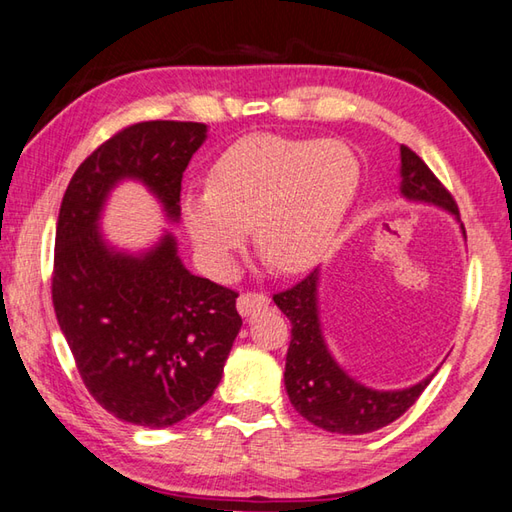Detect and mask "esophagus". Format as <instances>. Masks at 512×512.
<instances>
[{
    "mask_svg": "<svg viewBox=\"0 0 512 512\" xmlns=\"http://www.w3.org/2000/svg\"><path fill=\"white\" fill-rule=\"evenodd\" d=\"M270 299L264 293H242L237 297V310L239 315H257L259 310H264L268 306Z\"/></svg>",
    "mask_w": 512,
    "mask_h": 512,
    "instance_id": "obj_1",
    "label": "esophagus"
}]
</instances>
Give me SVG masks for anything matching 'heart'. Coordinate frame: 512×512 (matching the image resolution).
Listing matches in <instances>:
<instances>
[{
	"instance_id": "b5f03b06",
	"label": "heart",
	"mask_w": 512,
	"mask_h": 512,
	"mask_svg": "<svg viewBox=\"0 0 512 512\" xmlns=\"http://www.w3.org/2000/svg\"><path fill=\"white\" fill-rule=\"evenodd\" d=\"M357 186L359 162L339 139L250 135L217 159L208 190L184 197V226L217 277L233 268L248 224L270 266L299 273L324 255Z\"/></svg>"
}]
</instances>
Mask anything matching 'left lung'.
<instances>
[{
	"instance_id": "8db88e82",
	"label": "left lung",
	"mask_w": 512,
	"mask_h": 512,
	"mask_svg": "<svg viewBox=\"0 0 512 512\" xmlns=\"http://www.w3.org/2000/svg\"><path fill=\"white\" fill-rule=\"evenodd\" d=\"M402 155V195L410 202L433 204L448 210L459 222V208L453 195L433 175L424 159L408 146ZM464 230V224H462ZM466 237V230H464ZM319 268L284 293L273 295L277 308L290 319V346L286 353L284 384L290 404L310 424L339 435L373 433L395 422L417 402L435 373L419 384L399 390H377L359 384L335 362L326 346L317 304Z\"/></svg>"
}]
</instances>
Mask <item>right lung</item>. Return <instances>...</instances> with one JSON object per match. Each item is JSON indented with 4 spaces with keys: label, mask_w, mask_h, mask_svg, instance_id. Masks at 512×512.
Segmentation results:
<instances>
[{
    "label": "right lung",
    "mask_w": 512,
    "mask_h": 512,
    "mask_svg": "<svg viewBox=\"0 0 512 512\" xmlns=\"http://www.w3.org/2000/svg\"><path fill=\"white\" fill-rule=\"evenodd\" d=\"M206 135V124L162 119L119 130L75 170L59 208V328L88 393L135 426H173L213 397L242 317L235 290L186 270L173 233L133 255L106 242L99 217L110 190L137 179L179 222L184 170Z\"/></svg>",
    "instance_id": "right-lung-1"
}]
</instances>
